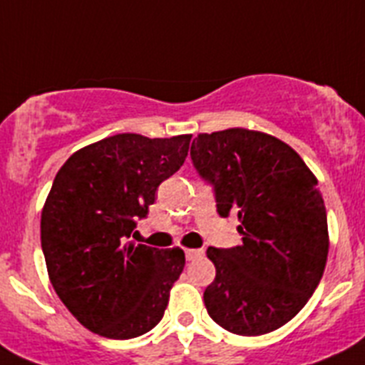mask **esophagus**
Segmentation results:
<instances>
[{
    "instance_id": "obj_1",
    "label": "esophagus",
    "mask_w": 365,
    "mask_h": 365,
    "mask_svg": "<svg viewBox=\"0 0 365 365\" xmlns=\"http://www.w3.org/2000/svg\"><path fill=\"white\" fill-rule=\"evenodd\" d=\"M202 254H205V250H202V248H186L185 250V256L188 261L197 259V257H201Z\"/></svg>"
}]
</instances>
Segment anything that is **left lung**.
Returning <instances> with one entry per match:
<instances>
[{
    "instance_id": "8db88e82",
    "label": "left lung",
    "mask_w": 365,
    "mask_h": 365,
    "mask_svg": "<svg viewBox=\"0 0 365 365\" xmlns=\"http://www.w3.org/2000/svg\"><path fill=\"white\" fill-rule=\"evenodd\" d=\"M190 155L214 186L219 215L234 212L243 235L240 247L206 250L215 265L206 311L241 336L276 331L309 302L327 263L318 179L289 144L245 128L199 133Z\"/></svg>"
}]
</instances>
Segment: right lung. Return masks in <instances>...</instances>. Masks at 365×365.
<instances>
[{
  "label": "right lung",
  "instance_id": "add662e5",
  "mask_svg": "<svg viewBox=\"0 0 365 365\" xmlns=\"http://www.w3.org/2000/svg\"><path fill=\"white\" fill-rule=\"evenodd\" d=\"M190 140L113 135L71 155L54 177L41 210L47 272L71 314L100 336H140L166 311L185 252L130 237L160 182L182 166Z\"/></svg>",
  "mask_w": 365,
  "mask_h": 365
}]
</instances>
